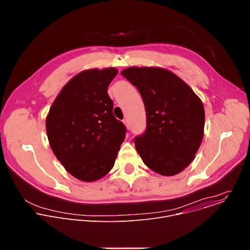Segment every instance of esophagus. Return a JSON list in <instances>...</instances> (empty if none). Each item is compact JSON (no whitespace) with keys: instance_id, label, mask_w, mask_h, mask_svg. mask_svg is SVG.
<instances>
[{"instance_id":"esophagus-1","label":"esophagus","mask_w":250,"mask_h":250,"mask_svg":"<svg viewBox=\"0 0 250 250\" xmlns=\"http://www.w3.org/2000/svg\"><path fill=\"white\" fill-rule=\"evenodd\" d=\"M124 124L125 125V126H126L127 128H129V127H130V125H129V122H128V120H127V119H125V120H124Z\"/></svg>"}]
</instances>
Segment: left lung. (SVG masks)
Returning <instances> with one entry per match:
<instances>
[{
  "label": "left lung",
  "instance_id": "left-lung-1",
  "mask_svg": "<svg viewBox=\"0 0 250 250\" xmlns=\"http://www.w3.org/2000/svg\"><path fill=\"white\" fill-rule=\"evenodd\" d=\"M121 73L137 88L146 106V131L134 138L142 161L163 176L180 173L193 161L203 139L202 101L166 69L129 67Z\"/></svg>",
  "mask_w": 250,
  "mask_h": 250
}]
</instances>
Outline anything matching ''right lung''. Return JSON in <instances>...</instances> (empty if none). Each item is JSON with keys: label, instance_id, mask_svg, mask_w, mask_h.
<instances>
[{"label": "right lung", "instance_id": "obj_1", "mask_svg": "<svg viewBox=\"0 0 250 250\" xmlns=\"http://www.w3.org/2000/svg\"><path fill=\"white\" fill-rule=\"evenodd\" d=\"M116 68L85 70L60 91L46 117L50 147L77 179L93 182L114 167L126 127L113 115L108 87Z\"/></svg>", "mask_w": 250, "mask_h": 250}]
</instances>
